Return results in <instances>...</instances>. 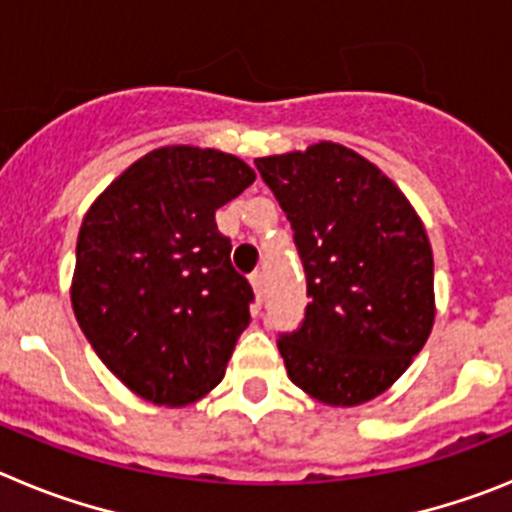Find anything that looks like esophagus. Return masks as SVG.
I'll return each mask as SVG.
<instances>
[{
  "mask_svg": "<svg viewBox=\"0 0 512 512\" xmlns=\"http://www.w3.org/2000/svg\"><path fill=\"white\" fill-rule=\"evenodd\" d=\"M264 284H266V279H264V271H253L251 274V287H253V292H256V297H264Z\"/></svg>",
  "mask_w": 512,
  "mask_h": 512,
  "instance_id": "1",
  "label": "esophagus"
}]
</instances>
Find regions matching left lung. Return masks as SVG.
Instances as JSON below:
<instances>
[{
  "label": "left lung",
  "instance_id": "obj_1",
  "mask_svg": "<svg viewBox=\"0 0 512 512\" xmlns=\"http://www.w3.org/2000/svg\"><path fill=\"white\" fill-rule=\"evenodd\" d=\"M256 169L295 230L310 297L300 328L277 341L289 379L333 408L382 395L436 318L418 212L377 166L328 140Z\"/></svg>",
  "mask_w": 512,
  "mask_h": 512
}]
</instances>
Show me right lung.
I'll return each mask as SVG.
<instances>
[{"label":"right lung","instance_id":"1","mask_svg":"<svg viewBox=\"0 0 512 512\" xmlns=\"http://www.w3.org/2000/svg\"><path fill=\"white\" fill-rule=\"evenodd\" d=\"M256 174L215 148L166 146L99 194L76 241L71 305L128 390L156 405L200 400L225 374L253 289L215 223Z\"/></svg>","mask_w":512,"mask_h":512}]
</instances>
